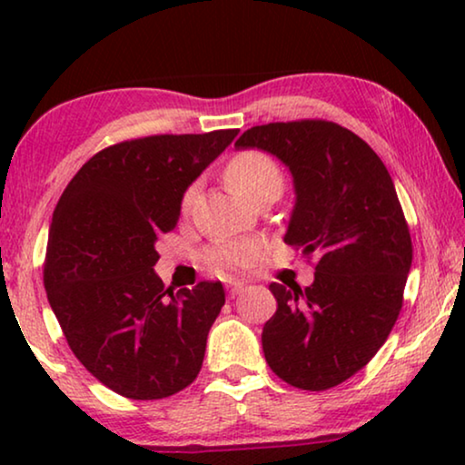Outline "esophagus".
<instances>
[{"label":"esophagus","instance_id":"obj_1","mask_svg":"<svg viewBox=\"0 0 465 465\" xmlns=\"http://www.w3.org/2000/svg\"><path fill=\"white\" fill-rule=\"evenodd\" d=\"M226 288H228V294L237 296V294H241V292L245 290V283H241V282H228Z\"/></svg>","mask_w":465,"mask_h":465}]
</instances>
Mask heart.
<instances>
[{"instance_id":"heart-1","label":"heart","mask_w":465,"mask_h":465,"mask_svg":"<svg viewBox=\"0 0 465 465\" xmlns=\"http://www.w3.org/2000/svg\"><path fill=\"white\" fill-rule=\"evenodd\" d=\"M226 182L234 194L247 199L266 183H282V171H279L277 163L271 156L262 154V152H243V154H237L226 164ZM190 199H193V190H188L186 196H183V205H188ZM253 256H256L253 245L241 243V241H228V243L213 247L207 253V260L215 271L231 272L250 264Z\"/></svg>"}]
</instances>
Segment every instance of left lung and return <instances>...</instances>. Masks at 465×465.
<instances>
[{
    "label": "left lung",
    "instance_id": "8db88e82",
    "mask_svg": "<svg viewBox=\"0 0 465 465\" xmlns=\"http://www.w3.org/2000/svg\"><path fill=\"white\" fill-rule=\"evenodd\" d=\"M234 148L288 167L283 241L317 256L304 290L269 285L277 311L262 328L266 364L301 390H330L372 360L402 309L412 245L391 175L364 139L326 120L252 126Z\"/></svg>",
    "mask_w": 465,
    "mask_h": 465
}]
</instances>
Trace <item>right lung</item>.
<instances>
[{"label": "right lung", "instance_id": "right-lung-1", "mask_svg": "<svg viewBox=\"0 0 465 465\" xmlns=\"http://www.w3.org/2000/svg\"><path fill=\"white\" fill-rule=\"evenodd\" d=\"M237 129L154 135L101 150L67 183L48 232L44 285L82 366L131 400L188 387L224 307L220 282L173 294L154 272L196 177Z\"/></svg>", "mask_w": 465, "mask_h": 465}]
</instances>
